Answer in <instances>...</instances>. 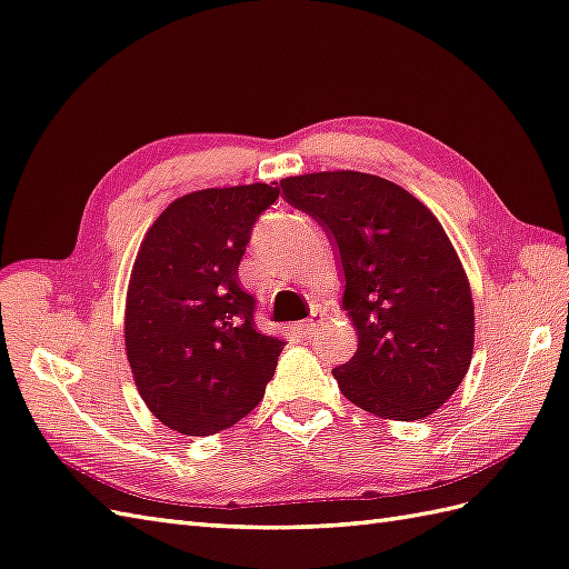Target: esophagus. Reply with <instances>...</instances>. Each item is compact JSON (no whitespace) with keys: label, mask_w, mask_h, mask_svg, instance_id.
I'll return each instance as SVG.
<instances>
[{"label":"esophagus","mask_w":569,"mask_h":569,"mask_svg":"<svg viewBox=\"0 0 569 569\" xmlns=\"http://www.w3.org/2000/svg\"><path fill=\"white\" fill-rule=\"evenodd\" d=\"M316 326H318V318H309V321H301L297 326V330L301 332V336H311V332L316 330Z\"/></svg>","instance_id":"34e87169"}]
</instances>
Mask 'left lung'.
<instances>
[{
  "instance_id": "1",
  "label": "left lung",
  "mask_w": 569,
  "mask_h": 569,
  "mask_svg": "<svg viewBox=\"0 0 569 569\" xmlns=\"http://www.w3.org/2000/svg\"><path fill=\"white\" fill-rule=\"evenodd\" d=\"M338 251L342 309L357 352L336 377L342 396L386 420H422L459 389L473 357V299L437 217L391 180L323 171L280 180Z\"/></svg>"
}]
</instances>
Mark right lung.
I'll return each instance as SVG.
<instances>
[{"label":"right lung","mask_w":569,"mask_h":569,"mask_svg":"<svg viewBox=\"0 0 569 569\" xmlns=\"http://www.w3.org/2000/svg\"><path fill=\"white\" fill-rule=\"evenodd\" d=\"M280 186L207 188L173 200L137 253L124 350L137 391L166 427L217 435L251 412L284 342L256 328L239 262Z\"/></svg>","instance_id":"right-lung-1"}]
</instances>
